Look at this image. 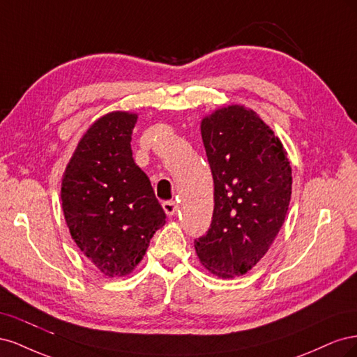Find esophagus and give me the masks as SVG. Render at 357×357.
<instances>
[{
  "label": "esophagus",
  "mask_w": 357,
  "mask_h": 357,
  "mask_svg": "<svg viewBox=\"0 0 357 357\" xmlns=\"http://www.w3.org/2000/svg\"><path fill=\"white\" fill-rule=\"evenodd\" d=\"M162 207H164L167 215H174L177 211V204L174 201H164L162 202Z\"/></svg>",
  "instance_id": "34e87169"
}]
</instances>
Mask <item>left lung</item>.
Instances as JSON below:
<instances>
[{
    "mask_svg": "<svg viewBox=\"0 0 357 357\" xmlns=\"http://www.w3.org/2000/svg\"><path fill=\"white\" fill-rule=\"evenodd\" d=\"M201 134L214 180V210L195 250L213 274L240 277L261 261L283 226L291 168L282 142L241 105L205 117Z\"/></svg>",
    "mask_w": 357,
    "mask_h": 357,
    "instance_id": "left-lung-1",
    "label": "left lung"
}]
</instances>
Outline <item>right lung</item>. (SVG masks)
Listing matches in <instances>:
<instances>
[{"label":"right lung","mask_w":357,"mask_h":357,"mask_svg":"<svg viewBox=\"0 0 357 357\" xmlns=\"http://www.w3.org/2000/svg\"><path fill=\"white\" fill-rule=\"evenodd\" d=\"M137 114L110 113L83 135L62 180L61 199L73 240L109 277L129 274L167 215L132 158Z\"/></svg>","instance_id":"right-lung-1"}]
</instances>
